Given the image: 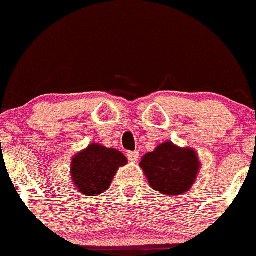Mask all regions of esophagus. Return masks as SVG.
Returning <instances> with one entry per match:
<instances>
[{
	"instance_id": "obj_1",
	"label": "esophagus",
	"mask_w": 256,
	"mask_h": 256,
	"mask_svg": "<svg viewBox=\"0 0 256 256\" xmlns=\"http://www.w3.org/2000/svg\"><path fill=\"white\" fill-rule=\"evenodd\" d=\"M127 156H128V159L130 162H136L139 159V153L138 152H128L127 153Z\"/></svg>"
}]
</instances>
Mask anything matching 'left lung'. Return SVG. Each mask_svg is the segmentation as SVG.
I'll return each mask as SVG.
<instances>
[{
    "instance_id": "1",
    "label": "left lung",
    "mask_w": 256,
    "mask_h": 256,
    "mask_svg": "<svg viewBox=\"0 0 256 256\" xmlns=\"http://www.w3.org/2000/svg\"><path fill=\"white\" fill-rule=\"evenodd\" d=\"M142 169L152 188L166 196H179L192 188L199 170L196 150L162 143L142 158Z\"/></svg>"
}]
</instances>
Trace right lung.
Listing matches in <instances>:
<instances>
[{"mask_svg":"<svg viewBox=\"0 0 256 256\" xmlns=\"http://www.w3.org/2000/svg\"><path fill=\"white\" fill-rule=\"evenodd\" d=\"M124 164L127 158L120 150L90 144L72 159L70 174L80 193L93 196L110 188L118 168Z\"/></svg>","mask_w":256,"mask_h":256,"instance_id":"add662e5","label":"right lung"}]
</instances>
